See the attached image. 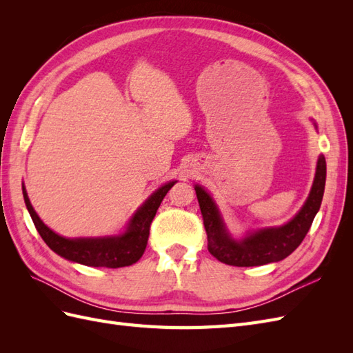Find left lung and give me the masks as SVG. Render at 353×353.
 <instances>
[{"label":"left lung","instance_id":"1","mask_svg":"<svg viewBox=\"0 0 353 353\" xmlns=\"http://www.w3.org/2000/svg\"><path fill=\"white\" fill-rule=\"evenodd\" d=\"M325 157L321 154L318 157L311 193L297 215L281 227L253 231L241 240L231 237L215 201L205 188L196 185L194 190L208 234L209 252L219 262L232 266H259L287 258L303 241L319 206H321L325 188Z\"/></svg>","mask_w":353,"mask_h":353}]
</instances>
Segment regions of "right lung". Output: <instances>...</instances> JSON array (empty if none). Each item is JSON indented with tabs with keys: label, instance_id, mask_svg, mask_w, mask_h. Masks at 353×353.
<instances>
[{
	"label": "right lung",
	"instance_id": "obj_1",
	"mask_svg": "<svg viewBox=\"0 0 353 353\" xmlns=\"http://www.w3.org/2000/svg\"><path fill=\"white\" fill-rule=\"evenodd\" d=\"M175 183L176 181H172V183H168L156 190L144 201V205L135 212V215L128 223L126 231L121 236L99 239H66L59 236L39 219L37 212L30 205L25 185L22 190L26 208L30 213L32 221L35 223V228L52 252H56L68 261L87 266L122 268V266L135 263L143 256L148 236H150L152 221L156 216L160 203H162L163 197Z\"/></svg>",
	"mask_w": 353,
	"mask_h": 353
}]
</instances>
